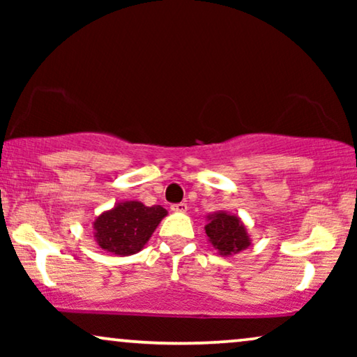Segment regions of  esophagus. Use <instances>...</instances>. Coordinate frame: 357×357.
<instances>
[{
    "instance_id": "34e87169",
    "label": "esophagus",
    "mask_w": 357,
    "mask_h": 357,
    "mask_svg": "<svg viewBox=\"0 0 357 357\" xmlns=\"http://www.w3.org/2000/svg\"><path fill=\"white\" fill-rule=\"evenodd\" d=\"M170 209H172L174 213H187V204L185 203H175L170 206Z\"/></svg>"
}]
</instances>
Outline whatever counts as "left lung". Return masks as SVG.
<instances>
[{
  "mask_svg": "<svg viewBox=\"0 0 357 357\" xmlns=\"http://www.w3.org/2000/svg\"><path fill=\"white\" fill-rule=\"evenodd\" d=\"M204 231L209 243L222 257H231L247 250L252 243L242 219L227 211L208 214Z\"/></svg>",
  "mask_w": 357,
  "mask_h": 357,
  "instance_id": "left-lung-1",
  "label": "left lung"
}]
</instances>
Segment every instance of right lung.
I'll return each instance as SVG.
<instances>
[{"label":"right lung","mask_w":357,"mask_h":357,"mask_svg":"<svg viewBox=\"0 0 357 357\" xmlns=\"http://www.w3.org/2000/svg\"><path fill=\"white\" fill-rule=\"evenodd\" d=\"M167 216L162 206H146L141 202H120L94 219V241L102 250L128 257L143 250L159 222Z\"/></svg>","instance_id":"1"}]
</instances>
